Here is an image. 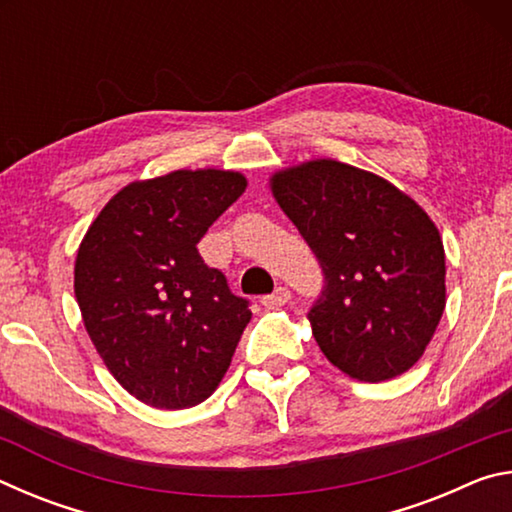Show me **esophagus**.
Instances as JSON below:
<instances>
[{"label": "esophagus", "mask_w": 512, "mask_h": 512, "mask_svg": "<svg viewBox=\"0 0 512 512\" xmlns=\"http://www.w3.org/2000/svg\"><path fill=\"white\" fill-rule=\"evenodd\" d=\"M291 300V291L287 287H277L273 293H268V296L262 298V305L264 307H282L287 305V302Z\"/></svg>", "instance_id": "34e87169"}]
</instances>
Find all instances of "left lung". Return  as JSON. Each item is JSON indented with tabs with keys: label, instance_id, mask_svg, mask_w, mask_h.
Instances as JSON below:
<instances>
[{
	"label": "left lung",
	"instance_id": "obj_1",
	"mask_svg": "<svg viewBox=\"0 0 512 512\" xmlns=\"http://www.w3.org/2000/svg\"><path fill=\"white\" fill-rule=\"evenodd\" d=\"M271 189L323 268L309 309L318 348L359 381L409 370L445 311V248L427 212L388 180L336 160L277 171Z\"/></svg>",
	"mask_w": 512,
	"mask_h": 512
}]
</instances>
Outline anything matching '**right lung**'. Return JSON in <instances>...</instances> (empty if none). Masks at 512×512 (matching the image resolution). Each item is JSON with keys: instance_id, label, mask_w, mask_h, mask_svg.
I'll use <instances>...</instances> for the list:
<instances>
[{"instance_id": "obj_1", "label": "right lung", "mask_w": 512, "mask_h": 512, "mask_svg": "<svg viewBox=\"0 0 512 512\" xmlns=\"http://www.w3.org/2000/svg\"><path fill=\"white\" fill-rule=\"evenodd\" d=\"M246 185L221 169L131 183L81 241L74 293L83 325L112 377L155 409L207 400L253 316L196 248Z\"/></svg>"}]
</instances>
